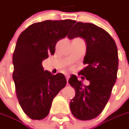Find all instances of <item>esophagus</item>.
Returning <instances> with one entry per match:
<instances>
[{
  "label": "esophagus",
  "instance_id": "34e87169",
  "mask_svg": "<svg viewBox=\"0 0 129 129\" xmlns=\"http://www.w3.org/2000/svg\"><path fill=\"white\" fill-rule=\"evenodd\" d=\"M65 77H66L67 80L68 81V80H69V78H70V75L69 74H65Z\"/></svg>",
  "mask_w": 129,
  "mask_h": 129
}]
</instances>
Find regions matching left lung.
Masks as SVG:
<instances>
[{"mask_svg":"<svg viewBox=\"0 0 129 129\" xmlns=\"http://www.w3.org/2000/svg\"><path fill=\"white\" fill-rule=\"evenodd\" d=\"M67 37H81L87 44L83 63L86 67L79 74L89 80V85H83L72 75L69 83L75 90L70 107L77 119L91 120L99 116L108 101L116 81L118 57L115 41L111 35L90 23L77 22Z\"/></svg>","mask_w":129,"mask_h":129,"instance_id":"1","label":"left lung"}]
</instances>
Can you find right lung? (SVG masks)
Listing matches in <instances>:
<instances>
[{
	"label": "right lung",
	"instance_id": "obj_1",
	"mask_svg": "<svg viewBox=\"0 0 129 129\" xmlns=\"http://www.w3.org/2000/svg\"><path fill=\"white\" fill-rule=\"evenodd\" d=\"M75 22L66 19L35 23L18 37L13 54V79L19 104L31 119L47 116L54 98L67 84L63 74L44 71L42 63L54 54L57 42Z\"/></svg>",
	"mask_w": 129,
	"mask_h": 129
}]
</instances>
